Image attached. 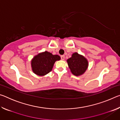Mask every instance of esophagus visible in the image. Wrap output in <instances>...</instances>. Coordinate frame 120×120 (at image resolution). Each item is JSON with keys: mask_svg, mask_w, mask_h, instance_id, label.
I'll return each mask as SVG.
<instances>
[{"mask_svg": "<svg viewBox=\"0 0 120 120\" xmlns=\"http://www.w3.org/2000/svg\"><path fill=\"white\" fill-rule=\"evenodd\" d=\"M61 60H64V56L62 55V56H61Z\"/></svg>", "mask_w": 120, "mask_h": 120, "instance_id": "obj_1", "label": "esophagus"}]
</instances>
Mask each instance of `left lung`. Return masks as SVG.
Wrapping results in <instances>:
<instances>
[{"label": "left lung", "instance_id": "left-lung-1", "mask_svg": "<svg viewBox=\"0 0 120 120\" xmlns=\"http://www.w3.org/2000/svg\"><path fill=\"white\" fill-rule=\"evenodd\" d=\"M72 74L76 76L82 75L88 66V62L84 56L75 52L71 57L67 60Z\"/></svg>", "mask_w": 120, "mask_h": 120}]
</instances>
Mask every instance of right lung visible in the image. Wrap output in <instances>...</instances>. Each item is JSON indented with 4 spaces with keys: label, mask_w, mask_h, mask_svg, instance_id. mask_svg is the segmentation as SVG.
<instances>
[{
    "label": "right lung",
    "mask_w": 120,
    "mask_h": 120,
    "mask_svg": "<svg viewBox=\"0 0 120 120\" xmlns=\"http://www.w3.org/2000/svg\"><path fill=\"white\" fill-rule=\"evenodd\" d=\"M60 59L59 56L53 55L48 51L40 53L34 56L32 60V69L38 76H44L52 70L54 63Z\"/></svg>",
    "instance_id": "obj_1"
}]
</instances>
